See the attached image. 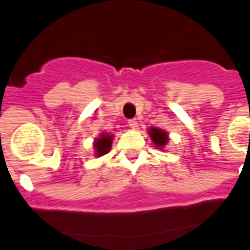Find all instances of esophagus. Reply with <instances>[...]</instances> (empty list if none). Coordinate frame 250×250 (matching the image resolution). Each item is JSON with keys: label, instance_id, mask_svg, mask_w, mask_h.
Listing matches in <instances>:
<instances>
[{"label": "esophagus", "instance_id": "esophagus-1", "mask_svg": "<svg viewBox=\"0 0 250 250\" xmlns=\"http://www.w3.org/2000/svg\"><path fill=\"white\" fill-rule=\"evenodd\" d=\"M128 125H129V127L132 128V129H136V128H138V121H136V120H129V121H128Z\"/></svg>", "mask_w": 250, "mask_h": 250}]
</instances>
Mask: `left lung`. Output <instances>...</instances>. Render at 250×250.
Instances as JSON below:
<instances>
[{
	"label": "left lung",
	"instance_id": "left-lung-1",
	"mask_svg": "<svg viewBox=\"0 0 250 250\" xmlns=\"http://www.w3.org/2000/svg\"><path fill=\"white\" fill-rule=\"evenodd\" d=\"M148 135L149 138H151L152 143L156 145V147H158V148H164L165 145L167 144V141H169V135H167V133L165 132V130L163 129H159V128H156V127H152L148 129Z\"/></svg>",
	"mask_w": 250,
	"mask_h": 250
}]
</instances>
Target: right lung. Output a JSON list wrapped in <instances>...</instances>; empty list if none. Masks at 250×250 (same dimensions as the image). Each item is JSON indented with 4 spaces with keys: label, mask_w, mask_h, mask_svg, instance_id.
I'll list each match as a JSON object with an SVG mask.
<instances>
[{
    "label": "right lung",
    "mask_w": 250,
    "mask_h": 250,
    "mask_svg": "<svg viewBox=\"0 0 250 250\" xmlns=\"http://www.w3.org/2000/svg\"><path fill=\"white\" fill-rule=\"evenodd\" d=\"M112 139L114 135L107 133H102L101 136L94 139V149H96V157H102L104 154L109 153L110 148H111Z\"/></svg>",
    "instance_id": "obj_1"
}]
</instances>
